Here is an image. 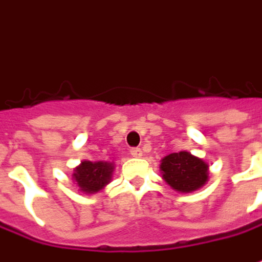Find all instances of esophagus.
Here are the masks:
<instances>
[{"instance_id": "1", "label": "esophagus", "mask_w": 262, "mask_h": 262, "mask_svg": "<svg viewBox=\"0 0 262 262\" xmlns=\"http://www.w3.org/2000/svg\"><path fill=\"white\" fill-rule=\"evenodd\" d=\"M130 155H132V157H135V158H139V157H142V149H140V148H132L130 149Z\"/></svg>"}]
</instances>
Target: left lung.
Returning a JSON list of instances; mask_svg holds the SVG:
<instances>
[{"label": "left lung", "instance_id": "left-lung-1", "mask_svg": "<svg viewBox=\"0 0 262 262\" xmlns=\"http://www.w3.org/2000/svg\"><path fill=\"white\" fill-rule=\"evenodd\" d=\"M209 165L203 159L195 158L188 152L171 154L162 159V177L174 190L180 193H190L207 181Z\"/></svg>", "mask_w": 262, "mask_h": 262}]
</instances>
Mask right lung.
<instances>
[{"instance_id": "add662e5", "label": "right lung", "mask_w": 262, "mask_h": 262, "mask_svg": "<svg viewBox=\"0 0 262 262\" xmlns=\"http://www.w3.org/2000/svg\"><path fill=\"white\" fill-rule=\"evenodd\" d=\"M113 165L108 162H91L84 161L75 169L74 178L77 181L79 190L84 193H97L107 184L112 178Z\"/></svg>"}]
</instances>
